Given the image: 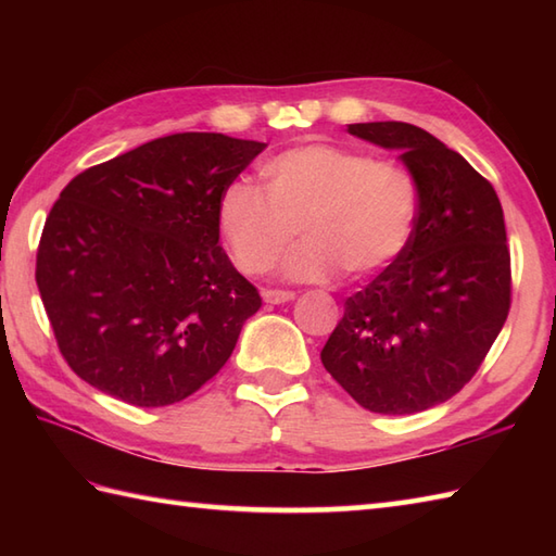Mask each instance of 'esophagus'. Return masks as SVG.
I'll list each match as a JSON object with an SVG mask.
<instances>
[{"instance_id": "34e87169", "label": "esophagus", "mask_w": 556, "mask_h": 556, "mask_svg": "<svg viewBox=\"0 0 556 556\" xmlns=\"http://www.w3.org/2000/svg\"><path fill=\"white\" fill-rule=\"evenodd\" d=\"M296 299V293L293 291H279V289H265L263 291V301L269 305H281V303H289Z\"/></svg>"}]
</instances>
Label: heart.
Segmentation results:
<instances>
[{
	"mask_svg": "<svg viewBox=\"0 0 556 556\" xmlns=\"http://www.w3.org/2000/svg\"><path fill=\"white\" fill-rule=\"evenodd\" d=\"M265 193L231 181L217 200V227L233 265L265 275L287 255L296 229L305 239L287 265L296 281H325L341 267L370 277L406 251L420 191L404 164L365 152L303 143L260 167Z\"/></svg>",
	"mask_w": 556,
	"mask_h": 556,
	"instance_id": "heart-1",
	"label": "heart"
}]
</instances>
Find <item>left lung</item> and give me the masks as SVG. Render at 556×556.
<instances>
[{
	"instance_id": "obj_1",
	"label": "left lung",
	"mask_w": 556,
	"mask_h": 556,
	"mask_svg": "<svg viewBox=\"0 0 556 556\" xmlns=\"http://www.w3.org/2000/svg\"><path fill=\"white\" fill-rule=\"evenodd\" d=\"M399 152L420 191L406 251L344 303L320 353L363 408L410 416L444 404L476 375L511 305L504 212L456 150L404 122L349 124Z\"/></svg>"
}]
</instances>
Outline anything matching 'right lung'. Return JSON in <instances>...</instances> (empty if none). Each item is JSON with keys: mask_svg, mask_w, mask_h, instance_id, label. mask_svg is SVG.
Wrapping results in <instances>:
<instances>
[{"mask_svg": "<svg viewBox=\"0 0 556 556\" xmlns=\"http://www.w3.org/2000/svg\"><path fill=\"white\" fill-rule=\"evenodd\" d=\"M265 148L174 134L64 188L45 222L35 281L80 380L160 408L222 370L263 301L219 245L217 200Z\"/></svg>", "mask_w": 556, "mask_h": 556, "instance_id": "right-lung-1", "label": "right lung"}]
</instances>
